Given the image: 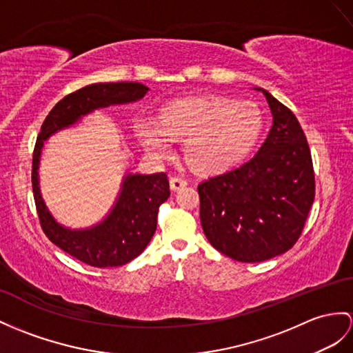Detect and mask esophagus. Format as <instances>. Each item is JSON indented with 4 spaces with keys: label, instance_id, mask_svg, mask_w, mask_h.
<instances>
[{
    "label": "esophagus",
    "instance_id": "1",
    "mask_svg": "<svg viewBox=\"0 0 353 353\" xmlns=\"http://www.w3.org/2000/svg\"><path fill=\"white\" fill-rule=\"evenodd\" d=\"M169 184H170V190L178 192V190H181L183 187H185V185H187V181H185L184 178L172 176V178H170V181H169Z\"/></svg>",
    "mask_w": 353,
    "mask_h": 353
}]
</instances>
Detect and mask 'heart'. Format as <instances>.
<instances>
[{"instance_id":"b5f03b06","label":"heart","mask_w":353,"mask_h":353,"mask_svg":"<svg viewBox=\"0 0 353 353\" xmlns=\"http://www.w3.org/2000/svg\"><path fill=\"white\" fill-rule=\"evenodd\" d=\"M263 130L261 109L250 101L223 96L176 99L161 106L154 119H141L136 136L145 150L166 157L184 141V159L197 174L216 175L235 169L250 156Z\"/></svg>"}]
</instances>
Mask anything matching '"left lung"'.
I'll use <instances>...</instances> for the list:
<instances>
[{
    "label": "left lung",
    "instance_id": "left-lung-1",
    "mask_svg": "<svg viewBox=\"0 0 353 353\" xmlns=\"http://www.w3.org/2000/svg\"><path fill=\"white\" fill-rule=\"evenodd\" d=\"M272 125L256 156L197 185L201 223L214 248L239 262H263L298 241L314 201V170L296 117L268 91Z\"/></svg>",
    "mask_w": 353,
    "mask_h": 353
}]
</instances>
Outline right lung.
I'll return each instance as SVG.
<instances>
[{
  "mask_svg": "<svg viewBox=\"0 0 353 353\" xmlns=\"http://www.w3.org/2000/svg\"><path fill=\"white\" fill-rule=\"evenodd\" d=\"M148 90L139 82H110L92 83L68 94L49 112L34 147L31 183L43 232L61 250L96 268L125 265L145 250L156 232L160 205L170 196L168 175L165 172L125 175L108 217L92 228L73 230L57 223L43 202L39 188L41 148L49 136L76 124L92 110L136 101Z\"/></svg>",
  "mask_w": 353,
  "mask_h": 353,
  "instance_id": "right-lung-1",
  "label": "right lung"
}]
</instances>
